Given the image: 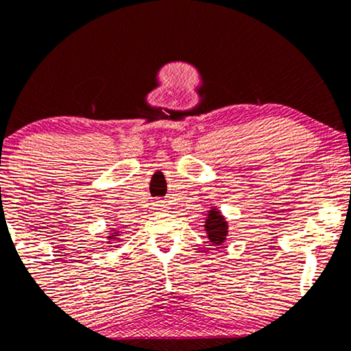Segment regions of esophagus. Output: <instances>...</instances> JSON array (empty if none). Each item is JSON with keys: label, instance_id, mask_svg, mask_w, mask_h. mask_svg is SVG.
<instances>
[{"label": "esophagus", "instance_id": "1", "mask_svg": "<svg viewBox=\"0 0 351 351\" xmlns=\"http://www.w3.org/2000/svg\"><path fill=\"white\" fill-rule=\"evenodd\" d=\"M160 206H163V204H160Z\"/></svg>", "mask_w": 351, "mask_h": 351}]
</instances>
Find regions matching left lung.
I'll return each instance as SVG.
<instances>
[{
    "instance_id": "8db88e82",
    "label": "left lung",
    "mask_w": 351,
    "mask_h": 351,
    "mask_svg": "<svg viewBox=\"0 0 351 351\" xmlns=\"http://www.w3.org/2000/svg\"><path fill=\"white\" fill-rule=\"evenodd\" d=\"M206 232L213 244L224 243L228 234V224L224 217L219 215V211H209L206 219Z\"/></svg>"
}]
</instances>
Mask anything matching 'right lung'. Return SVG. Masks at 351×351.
<instances>
[{"label":"right lung","instance_id":"obj_1","mask_svg":"<svg viewBox=\"0 0 351 351\" xmlns=\"http://www.w3.org/2000/svg\"><path fill=\"white\" fill-rule=\"evenodd\" d=\"M108 244H110V243H108Z\"/></svg>","mask_w":351,"mask_h":351}]
</instances>
